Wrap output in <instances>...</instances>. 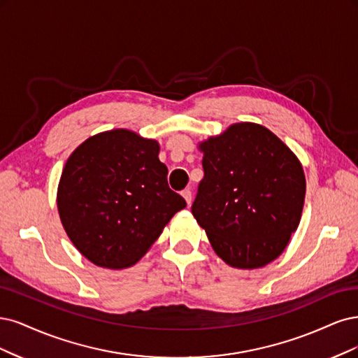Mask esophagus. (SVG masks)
<instances>
[{
    "instance_id": "esophagus-1",
    "label": "esophagus",
    "mask_w": 358,
    "mask_h": 358,
    "mask_svg": "<svg viewBox=\"0 0 358 358\" xmlns=\"http://www.w3.org/2000/svg\"><path fill=\"white\" fill-rule=\"evenodd\" d=\"M181 194H182V198L186 199L187 205H190V203H192V190L186 189V190H182V192H181Z\"/></svg>"
}]
</instances>
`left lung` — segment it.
Wrapping results in <instances>:
<instances>
[{
  "label": "left lung",
  "mask_w": 358,
  "mask_h": 358,
  "mask_svg": "<svg viewBox=\"0 0 358 358\" xmlns=\"http://www.w3.org/2000/svg\"><path fill=\"white\" fill-rule=\"evenodd\" d=\"M203 178L192 214L227 264L256 269L278 257L301 220L305 174L278 136L236 123L199 145Z\"/></svg>",
  "instance_id": "8db88e82"
}]
</instances>
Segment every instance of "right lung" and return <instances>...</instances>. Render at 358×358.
<instances>
[{"mask_svg": "<svg viewBox=\"0 0 358 358\" xmlns=\"http://www.w3.org/2000/svg\"><path fill=\"white\" fill-rule=\"evenodd\" d=\"M159 144L114 129L90 136L68 157L57 211L76 248L102 268L135 264L186 206L168 186Z\"/></svg>", "mask_w": 358, "mask_h": 358, "instance_id": "obj_1", "label": "right lung"}]
</instances>
